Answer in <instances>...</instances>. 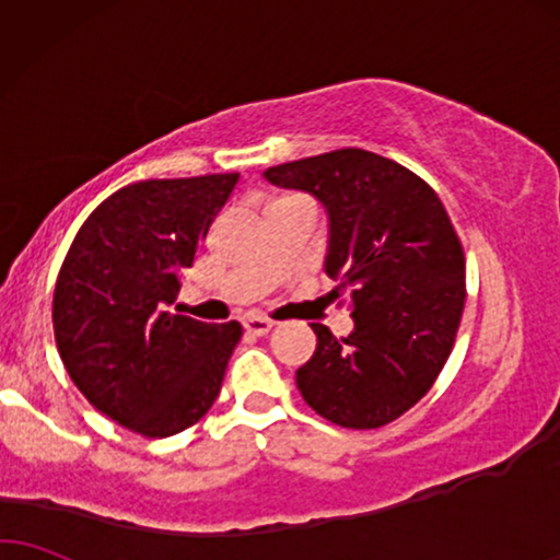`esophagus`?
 Wrapping results in <instances>:
<instances>
[{
    "label": "esophagus",
    "instance_id": "1",
    "mask_svg": "<svg viewBox=\"0 0 560 560\" xmlns=\"http://www.w3.org/2000/svg\"><path fill=\"white\" fill-rule=\"evenodd\" d=\"M245 330H248L250 335H268L271 332V327H273V323L268 317H260V315H250V317H245Z\"/></svg>",
    "mask_w": 560,
    "mask_h": 560
}]
</instances>
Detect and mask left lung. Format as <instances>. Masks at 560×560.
I'll return each mask as SVG.
<instances>
[{
	"instance_id": "8db88e82",
	"label": "left lung",
	"mask_w": 560,
	"mask_h": 560,
	"mask_svg": "<svg viewBox=\"0 0 560 560\" xmlns=\"http://www.w3.org/2000/svg\"><path fill=\"white\" fill-rule=\"evenodd\" d=\"M264 176L325 207V273L353 332L312 323L315 353L296 371L307 405L340 428L374 430L415 407L448 361L466 302V258L438 194L397 161L340 148Z\"/></svg>"
}]
</instances>
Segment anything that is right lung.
<instances>
[{"label": "right lung", "mask_w": 560, "mask_h": 560, "mask_svg": "<svg viewBox=\"0 0 560 560\" xmlns=\"http://www.w3.org/2000/svg\"><path fill=\"white\" fill-rule=\"evenodd\" d=\"M237 178L122 186L89 214L58 273L54 330L71 382L145 438L176 435L210 412L243 335L235 319L207 325L168 310Z\"/></svg>", "instance_id": "obj_1"}]
</instances>
